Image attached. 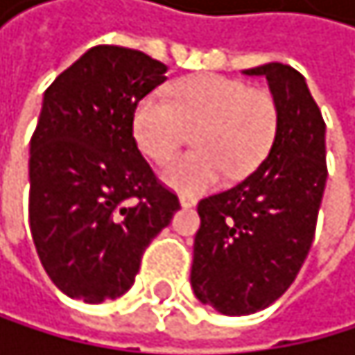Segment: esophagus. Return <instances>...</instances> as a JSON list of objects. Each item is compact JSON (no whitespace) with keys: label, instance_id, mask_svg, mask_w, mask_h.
<instances>
[{"label":"esophagus","instance_id":"1","mask_svg":"<svg viewBox=\"0 0 355 355\" xmlns=\"http://www.w3.org/2000/svg\"><path fill=\"white\" fill-rule=\"evenodd\" d=\"M196 202H198V200H196L193 196H181V204H183L185 209H189V207H196Z\"/></svg>","mask_w":355,"mask_h":355}]
</instances>
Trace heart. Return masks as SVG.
I'll use <instances>...</instances> for the list:
<instances>
[{
  "instance_id": "b5f03b06",
  "label": "heart",
  "mask_w": 355,
  "mask_h": 355,
  "mask_svg": "<svg viewBox=\"0 0 355 355\" xmlns=\"http://www.w3.org/2000/svg\"><path fill=\"white\" fill-rule=\"evenodd\" d=\"M277 108L266 91L239 78L198 74L170 87V102L146 95L134 110V136L157 164L168 162L196 130L198 148L176 157L164 181L181 193H202L223 174L243 176L266 155L275 136Z\"/></svg>"
}]
</instances>
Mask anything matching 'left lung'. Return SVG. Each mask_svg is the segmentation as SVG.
<instances>
[{
    "label": "left lung",
    "mask_w": 355,
    "mask_h": 355,
    "mask_svg": "<svg viewBox=\"0 0 355 355\" xmlns=\"http://www.w3.org/2000/svg\"><path fill=\"white\" fill-rule=\"evenodd\" d=\"M266 76L277 130L268 157L225 191L198 202L191 288L223 315H249L285 294L302 268L328 179L326 123L292 65L243 70Z\"/></svg>",
    "instance_id": "left-lung-1"
}]
</instances>
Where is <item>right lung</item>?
<instances>
[{
    "instance_id": "add662e5",
    "label": "right lung",
    "mask_w": 355,
    "mask_h": 355,
    "mask_svg": "<svg viewBox=\"0 0 355 355\" xmlns=\"http://www.w3.org/2000/svg\"><path fill=\"white\" fill-rule=\"evenodd\" d=\"M166 72L140 51L100 44L44 91L29 153V230L65 296L98 304L125 294L144 249L181 209L134 138V110Z\"/></svg>"
}]
</instances>
